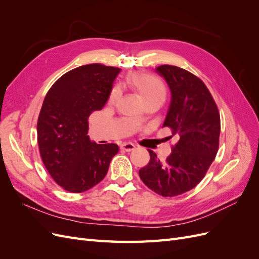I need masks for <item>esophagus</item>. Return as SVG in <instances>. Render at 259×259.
Segmentation results:
<instances>
[{"mask_svg":"<svg viewBox=\"0 0 259 259\" xmlns=\"http://www.w3.org/2000/svg\"><path fill=\"white\" fill-rule=\"evenodd\" d=\"M121 149H123L125 151H132L135 149V145L132 143H124L121 145Z\"/></svg>","mask_w":259,"mask_h":259,"instance_id":"1","label":"esophagus"}]
</instances>
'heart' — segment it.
Masks as SVG:
<instances>
[{"label":"heart","instance_id":"1","mask_svg":"<svg viewBox=\"0 0 259 259\" xmlns=\"http://www.w3.org/2000/svg\"><path fill=\"white\" fill-rule=\"evenodd\" d=\"M127 82L137 90L140 96L144 98L146 104L154 100L164 101L166 97V86L160 77L150 73L144 72H133L128 74ZM120 90L119 88H113L109 95V104H114L119 99ZM139 120V119H138Z\"/></svg>","mask_w":259,"mask_h":259}]
</instances>
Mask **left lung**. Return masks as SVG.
Masks as SVG:
<instances>
[{
	"mask_svg": "<svg viewBox=\"0 0 259 259\" xmlns=\"http://www.w3.org/2000/svg\"><path fill=\"white\" fill-rule=\"evenodd\" d=\"M156 72L164 76L171 101L163 126L171 130L178 142L162 163L148 150L150 161L139 169L144 184L162 197L189 191L204 178L219 147L221 115L206 85L197 75L176 66L162 65Z\"/></svg>",
	"mask_w": 259,
	"mask_h": 259,
	"instance_id": "obj_1",
	"label": "left lung"
}]
</instances>
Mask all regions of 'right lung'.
<instances>
[{
	"label": "right lung",
	"mask_w": 259,
	"mask_h": 259,
	"mask_svg": "<svg viewBox=\"0 0 259 259\" xmlns=\"http://www.w3.org/2000/svg\"><path fill=\"white\" fill-rule=\"evenodd\" d=\"M120 68L91 64L70 70L46 94L37 119L41 159L62 189L81 193L99 184L119 151L88 135L89 117L108 100Z\"/></svg>",
	"instance_id": "right-lung-1"
}]
</instances>
